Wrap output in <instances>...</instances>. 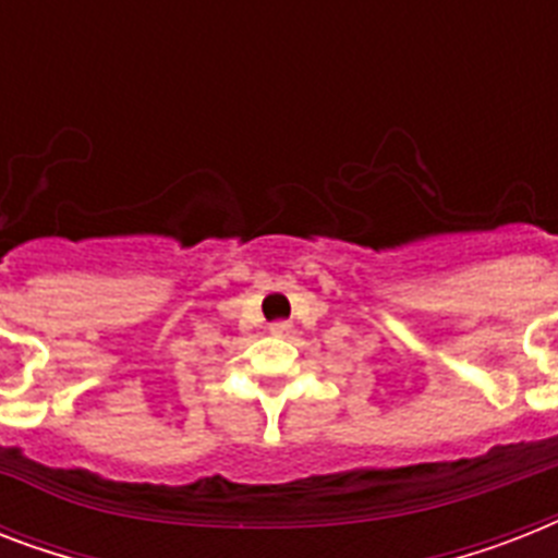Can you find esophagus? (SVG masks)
Returning a JSON list of instances; mask_svg holds the SVG:
<instances>
[{
  "label": "esophagus",
  "instance_id": "34e87169",
  "mask_svg": "<svg viewBox=\"0 0 558 558\" xmlns=\"http://www.w3.org/2000/svg\"><path fill=\"white\" fill-rule=\"evenodd\" d=\"M269 330L275 332V336H287V332L292 330V324H289V322H275V324H271V327H269Z\"/></svg>",
  "mask_w": 558,
  "mask_h": 558
}]
</instances>
